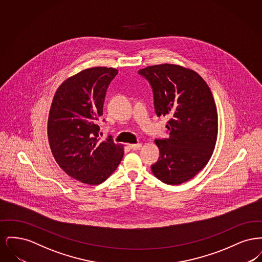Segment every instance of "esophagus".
I'll return each instance as SVG.
<instances>
[{
	"instance_id": "34e87169",
	"label": "esophagus",
	"mask_w": 262,
	"mask_h": 262,
	"mask_svg": "<svg viewBox=\"0 0 262 262\" xmlns=\"http://www.w3.org/2000/svg\"><path fill=\"white\" fill-rule=\"evenodd\" d=\"M129 149L132 150H138L141 148V143H137V144H129L128 145Z\"/></svg>"
}]
</instances>
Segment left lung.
Instances as JSON below:
<instances>
[{
  "label": "left lung",
  "instance_id": "1",
  "mask_svg": "<svg viewBox=\"0 0 262 262\" xmlns=\"http://www.w3.org/2000/svg\"><path fill=\"white\" fill-rule=\"evenodd\" d=\"M152 88L158 117L168 116V138H157L160 156L151 165L168 185L185 183L204 168L215 147L218 116L210 88L198 73L163 63L138 71Z\"/></svg>",
  "mask_w": 262,
  "mask_h": 262
}]
</instances>
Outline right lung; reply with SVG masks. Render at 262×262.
Returning a JSON list of instances; mask_svg holds the SVG:
<instances>
[{"instance_id":"right-lung-1","label":"right lung","mask_w":262,"mask_h":262,"mask_svg":"<svg viewBox=\"0 0 262 262\" xmlns=\"http://www.w3.org/2000/svg\"><path fill=\"white\" fill-rule=\"evenodd\" d=\"M117 75L113 68L84 70L62 82L51 105L48 138L53 156L67 174L88 185L106 181L124 156L123 145L110 136L100 140L97 125L107 89Z\"/></svg>"}]
</instances>
